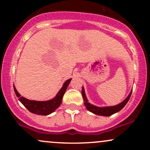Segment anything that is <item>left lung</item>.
<instances>
[{
  "label": "left lung",
  "instance_id": "left-lung-1",
  "mask_svg": "<svg viewBox=\"0 0 150 150\" xmlns=\"http://www.w3.org/2000/svg\"><path fill=\"white\" fill-rule=\"evenodd\" d=\"M132 91L130 92L129 95L127 97L126 99H125L124 101H122L121 103H120L119 104L116 105V106H106V107H98V106H94V105L91 104L90 103L88 102V100H87V97H86L85 89H84V87H82V98L84 99V104L87 108V109L88 111H90L96 115H99V116H111V115L114 114L118 111H120L124 106L125 104L128 103L129 99H130V96H131Z\"/></svg>",
  "mask_w": 150,
  "mask_h": 150
}]
</instances>
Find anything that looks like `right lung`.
I'll return each instance as SVG.
<instances>
[{
    "label": "right lung",
    "mask_w": 150,
    "mask_h": 150,
    "mask_svg": "<svg viewBox=\"0 0 150 150\" xmlns=\"http://www.w3.org/2000/svg\"><path fill=\"white\" fill-rule=\"evenodd\" d=\"M72 79H69L65 81L63 84L62 88L60 89L59 92L56 94V96L53 99L49 101H34L30 100L26 98L21 97L19 94L17 89H15L14 86V90L16 96L19 98V100L22 103L24 106H25L31 113H33L34 114L43 115V116H46L50 113H53L56 108L59 107L62 102V99H63V95H64L65 91H66L67 87L70 84V81Z\"/></svg>",
    "instance_id": "obj_1"
}]
</instances>
